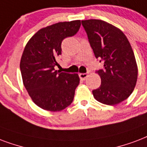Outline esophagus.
<instances>
[{
  "instance_id": "obj_1",
  "label": "esophagus",
  "mask_w": 147,
  "mask_h": 147,
  "mask_svg": "<svg viewBox=\"0 0 147 147\" xmlns=\"http://www.w3.org/2000/svg\"><path fill=\"white\" fill-rule=\"evenodd\" d=\"M78 76H79V78H81L82 80H85L88 77V75L86 73H80Z\"/></svg>"
}]
</instances>
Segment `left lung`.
<instances>
[{
    "label": "left lung",
    "instance_id": "left-lung-1",
    "mask_svg": "<svg viewBox=\"0 0 147 147\" xmlns=\"http://www.w3.org/2000/svg\"><path fill=\"white\" fill-rule=\"evenodd\" d=\"M94 55L104 68L96 72L101 86L92 90L96 100L114 106L123 102L133 92L138 69L128 39L118 28L97 19L82 21Z\"/></svg>",
    "mask_w": 147,
    "mask_h": 147
}]
</instances>
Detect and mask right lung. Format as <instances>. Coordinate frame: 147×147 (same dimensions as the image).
<instances>
[{
    "mask_svg": "<svg viewBox=\"0 0 147 147\" xmlns=\"http://www.w3.org/2000/svg\"><path fill=\"white\" fill-rule=\"evenodd\" d=\"M81 21L59 22L40 29L24 48L21 62L24 86L34 103L51 112L61 111L71 105L79 84L78 74L61 72L55 69L61 55V42L75 35Z\"/></svg>",
    "mask_w": 147,
    "mask_h": 147,
    "instance_id": "add662e5",
    "label": "right lung"
}]
</instances>
